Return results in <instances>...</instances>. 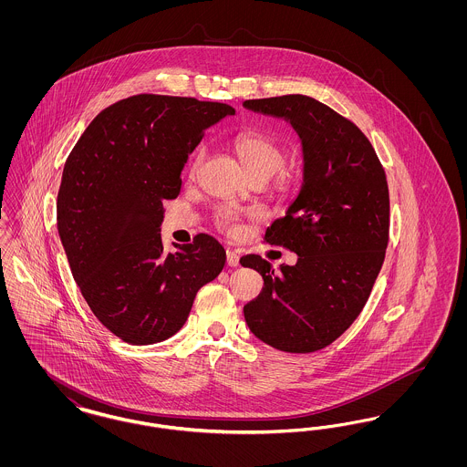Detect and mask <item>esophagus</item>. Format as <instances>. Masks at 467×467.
Instances as JSON below:
<instances>
[{
    "label": "esophagus",
    "instance_id": "34e87169",
    "mask_svg": "<svg viewBox=\"0 0 467 467\" xmlns=\"http://www.w3.org/2000/svg\"><path fill=\"white\" fill-rule=\"evenodd\" d=\"M225 257H227V266H240V255H238L234 250H227V252H225Z\"/></svg>",
    "mask_w": 467,
    "mask_h": 467
}]
</instances>
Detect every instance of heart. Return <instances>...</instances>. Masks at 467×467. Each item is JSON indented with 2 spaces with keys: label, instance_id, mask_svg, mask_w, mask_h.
Wrapping results in <instances>:
<instances>
[{
  "label": "heart",
  "instance_id": "b5f03b06",
  "mask_svg": "<svg viewBox=\"0 0 467 467\" xmlns=\"http://www.w3.org/2000/svg\"><path fill=\"white\" fill-rule=\"evenodd\" d=\"M233 147L240 162L244 164V171L252 178L263 177L267 180L275 177L285 162L284 145L275 136L265 131L244 130L234 136ZM202 157H204V150L200 149L191 162L192 173L200 168ZM215 221L223 229H233V225L238 221V213L229 208H223L217 212Z\"/></svg>",
  "mask_w": 467,
  "mask_h": 467
}]
</instances>
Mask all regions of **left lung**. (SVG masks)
Masks as SVG:
<instances>
[{
	"label": "left lung",
	"mask_w": 467,
	"mask_h": 467,
	"mask_svg": "<svg viewBox=\"0 0 467 467\" xmlns=\"http://www.w3.org/2000/svg\"><path fill=\"white\" fill-rule=\"evenodd\" d=\"M246 110L284 119L303 149V183L266 242L297 254L294 266L244 255L263 292L244 305L246 326L269 347L308 354L331 345L364 308L389 244V187L354 122L303 94L248 99Z\"/></svg>",
	"instance_id": "left-lung-1"
}]
</instances>
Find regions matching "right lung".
Returning a JSON list of instances; mask_svg holds the SVG:
<instances>
[{
	"mask_svg": "<svg viewBox=\"0 0 467 467\" xmlns=\"http://www.w3.org/2000/svg\"><path fill=\"white\" fill-rule=\"evenodd\" d=\"M234 115L225 103L138 94L98 113L67 156L57 231L73 278L96 318L130 345L178 333L225 250L213 236L164 252L162 200L202 133Z\"/></svg>",
	"mask_w": 467,
	"mask_h": 467,
	"instance_id": "right-lung-1",
	"label": "right lung"
}]
</instances>
